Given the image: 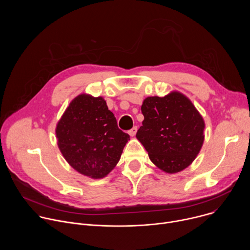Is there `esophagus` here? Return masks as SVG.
Wrapping results in <instances>:
<instances>
[{
    "instance_id": "1",
    "label": "esophagus",
    "mask_w": 250,
    "mask_h": 250,
    "mask_svg": "<svg viewBox=\"0 0 250 250\" xmlns=\"http://www.w3.org/2000/svg\"><path fill=\"white\" fill-rule=\"evenodd\" d=\"M136 131H137V127L136 126H133L129 131H128V134L130 136H134L136 134Z\"/></svg>"
}]
</instances>
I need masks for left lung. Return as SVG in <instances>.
Masks as SVG:
<instances>
[{"label":"left lung","mask_w":250,"mask_h":250,"mask_svg":"<svg viewBox=\"0 0 250 250\" xmlns=\"http://www.w3.org/2000/svg\"><path fill=\"white\" fill-rule=\"evenodd\" d=\"M145 117L136 138L151 162L168 174L192 164L205 139V121L191 100L172 91L164 97H147L141 105Z\"/></svg>","instance_id":"left-lung-1"}]
</instances>
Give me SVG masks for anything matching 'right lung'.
<instances>
[{
    "mask_svg": "<svg viewBox=\"0 0 250 250\" xmlns=\"http://www.w3.org/2000/svg\"><path fill=\"white\" fill-rule=\"evenodd\" d=\"M68 164L93 179L108 175L120 161L129 135L122 131L103 97L81 94L70 102L55 128Z\"/></svg>",
    "mask_w": 250,
    "mask_h": 250,
    "instance_id": "right-lung-1",
    "label": "right lung"
}]
</instances>
